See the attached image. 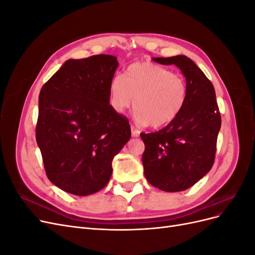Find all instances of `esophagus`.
<instances>
[{"label":"esophagus","mask_w":255,"mask_h":255,"mask_svg":"<svg viewBox=\"0 0 255 255\" xmlns=\"http://www.w3.org/2000/svg\"><path fill=\"white\" fill-rule=\"evenodd\" d=\"M130 129H132V136H133V137H138V136H139L140 130L138 129L137 128H135L134 126H132V127H130Z\"/></svg>","instance_id":"esophagus-1"}]
</instances>
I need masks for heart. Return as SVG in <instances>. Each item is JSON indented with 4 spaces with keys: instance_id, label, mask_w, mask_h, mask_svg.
Returning <instances> with one entry per match:
<instances>
[{
    "instance_id": "1",
    "label": "heart",
    "mask_w": 255,
    "mask_h": 255,
    "mask_svg": "<svg viewBox=\"0 0 255 255\" xmlns=\"http://www.w3.org/2000/svg\"><path fill=\"white\" fill-rule=\"evenodd\" d=\"M110 103L117 113L133 104L137 118L152 128H163L181 115L187 101V84L171 69L141 60L129 65L110 83Z\"/></svg>"
}]
</instances>
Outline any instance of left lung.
I'll return each instance as SVG.
<instances>
[{"instance_id":"obj_1","label":"left lung","mask_w":255,"mask_h":255,"mask_svg":"<svg viewBox=\"0 0 255 255\" xmlns=\"http://www.w3.org/2000/svg\"><path fill=\"white\" fill-rule=\"evenodd\" d=\"M153 60L179 67L186 78L188 96L172 123L158 132L140 134L144 142L143 172L154 187L183 191L212 169L221 116L212 82L190 58L177 55Z\"/></svg>"}]
</instances>
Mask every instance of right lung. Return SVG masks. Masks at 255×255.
I'll return each instance as SVG.
<instances>
[{
    "instance_id": "right-lung-1",
    "label": "right lung",
    "mask_w": 255,
    "mask_h": 255,
    "mask_svg": "<svg viewBox=\"0 0 255 255\" xmlns=\"http://www.w3.org/2000/svg\"><path fill=\"white\" fill-rule=\"evenodd\" d=\"M117 67V58L103 54L69 59L40 90L37 144L48 179L69 194L104 188L130 138L128 118L110 104Z\"/></svg>"
}]
</instances>
